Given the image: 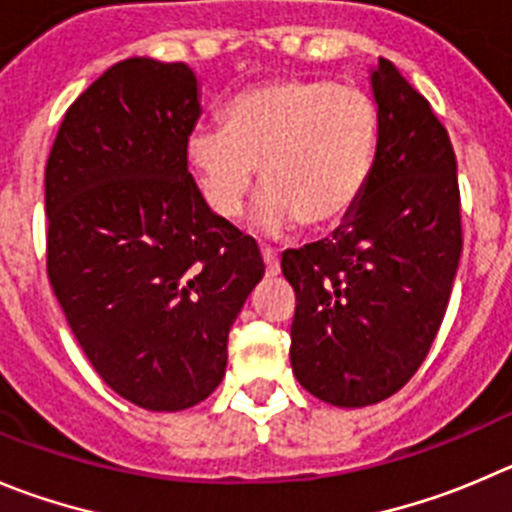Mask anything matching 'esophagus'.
<instances>
[{
    "mask_svg": "<svg viewBox=\"0 0 512 512\" xmlns=\"http://www.w3.org/2000/svg\"><path fill=\"white\" fill-rule=\"evenodd\" d=\"M262 262H265V272L270 278L280 275V257L272 247H262Z\"/></svg>",
    "mask_w": 512,
    "mask_h": 512,
    "instance_id": "34e87169",
    "label": "esophagus"
}]
</instances>
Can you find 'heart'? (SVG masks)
Segmentation results:
<instances>
[{
	"label": "heart",
	"instance_id": "1",
	"mask_svg": "<svg viewBox=\"0 0 512 512\" xmlns=\"http://www.w3.org/2000/svg\"><path fill=\"white\" fill-rule=\"evenodd\" d=\"M379 151V111L366 90L321 78H283L242 90L222 128L189 138L204 199L222 219L240 217L260 169L267 191L257 224L278 234L341 224L364 197Z\"/></svg>",
	"mask_w": 512,
	"mask_h": 512
}]
</instances>
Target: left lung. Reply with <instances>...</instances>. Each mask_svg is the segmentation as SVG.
Wrapping results in <instances>:
<instances>
[{
  "label": "left lung",
  "instance_id": "obj_1",
  "mask_svg": "<svg viewBox=\"0 0 512 512\" xmlns=\"http://www.w3.org/2000/svg\"><path fill=\"white\" fill-rule=\"evenodd\" d=\"M379 151L364 197L331 240L288 250L293 374L333 407H369L432 348L462 252L457 159L422 93L379 57Z\"/></svg>",
  "mask_w": 512,
  "mask_h": 512
}]
</instances>
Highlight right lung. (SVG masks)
I'll use <instances>...</instances> for the list:
<instances>
[{"mask_svg":"<svg viewBox=\"0 0 512 512\" xmlns=\"http://www.w3.org/2000/svg\"><path fill=\"white\" fill-rule=\"evenodd\" d=\"M199 113L184 62L128 57L75 98L45 166L47 278L80 348L151 412L207 399L234 318L265 275L186 169Z\"/></svg>","mask_w":512,"mask_h":512,"instance_id":"obj_1","label":"right lung"}]
</instances>
